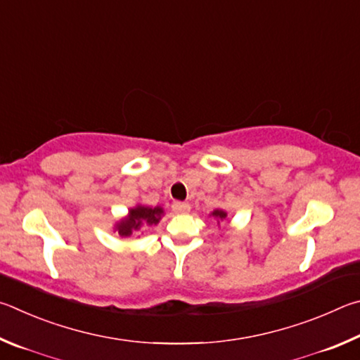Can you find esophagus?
Segmentation results:
<instances>
[{
    "instance_id": "1",
    "label": "esophagus",
    "mask_w": 360,
    "mask_h": 360,
    "mask_svg": "<svg viewBox=\"0 0 360 360\" xmlns=\"http://www.w3.org/2000/svg\"><path fill=\"white\" fill-rule=\"evenodd\" d=\"M172 210L175 213H188V212H190V205L185 204V202H174Z\"/></svg>"
}]
</instances>
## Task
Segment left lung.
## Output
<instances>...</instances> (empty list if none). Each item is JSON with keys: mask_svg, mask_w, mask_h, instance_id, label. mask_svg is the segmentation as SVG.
<instances>
[{"mask_svg": "<svg viewBox=\"0 0 360 360\" xmlns=\"http://www.w3.org/2000/svg\"><path fill=\"white\" fill-rule=\"evenodd\" d=\"M210 217H213L218 221V226H219V223L221 221H224L226 218H228V212H224V210H221V209H217V210H213L212 213H210Z\"/></svg>", "mask_w": 360, "mask_h": 360, "instance_id": "1", "label": "left lung"}]
</instances>
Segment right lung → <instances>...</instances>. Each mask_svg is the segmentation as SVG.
Returning a JSON list of instances; mask_svg holds the SVG:
<instances>
[{"mask_svg":"<svg viewBox=\"0 0 360 360\" xmlns=\"http://www.w3.org/2000/svg\"><path fill=\"white\" fill-rule=\"evenodd\" d=\"M164 217V209L161 205L150 207L143 204H137L131 207L128 215L123 217L113 226V232H117L120 238L132 237L136 232L142 231L143 226H156Z\"/></svg>","mask_w":360,"mask_h":360,"instance_id":"add662e5","label":"right lung"}]
</instances>
